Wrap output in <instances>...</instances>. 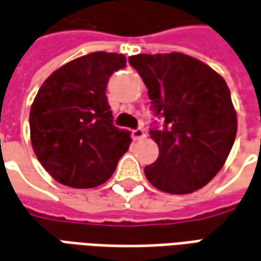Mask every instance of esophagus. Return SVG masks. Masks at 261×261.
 I'll use <instances>...</instances> for the list:
<instances>
[{
  "instance_id": "1",
  "label": "esophagus",
  "mask_w": 261,
  "mask_h": 261,
  "mask_svg": "<svg viewBox=\"0 0 261 261\" xmlns=\"http://www.w3.org/2000/svg\"><path fill=\"white\" fill-rule=\"evenodd\" d=\"M145 136V130H143L142 127H138V129H134V130H132V139L134 140H142Z\"/></svg>"
}]
</instances>
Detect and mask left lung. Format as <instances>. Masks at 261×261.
<instances>
[{"label":"left lung","mask_w":261,"mask_h":261,"mask_svg":"<svg viewBox=\"0 0 261 261\" xmlns=\"http://www.w3.org/2000/svg\"><path fill=\"white\" fill-rule=\"evenodd\" d=\"M129 63L147 87L163 129H150L159 157L145 167L160 191L190 194L222 169L233 146L238 118L228 84L215 70L182 53L136 55Z\"/></svg>","instance_id":"left-lung-1"}]
</instances>
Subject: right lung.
I'll use <instances>...</instances> for the list:
<instances>
[{
    "label": "right lung",
    "mask_w": 261,
    "mask_h": 261,
    "mask_svg": "<svg viewBox=\"0 0 261 261\" xmlns=\"http://www.w3.org/2000/svg\"><path fill=\"white\" fill-rule=\"evenodd\" d=\"M123 67V55L94 51L57 68L39 88L29 114L31 142L63 186H101L129 149L130 132L114 126L105 95L110 77Z\"/></svg>",
    "instance_id": "1"
}]
</instances>
